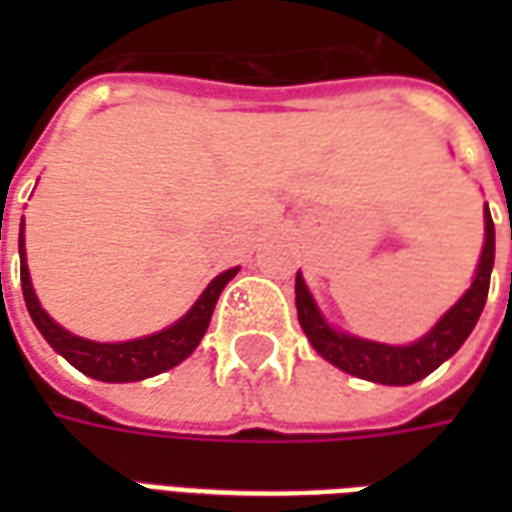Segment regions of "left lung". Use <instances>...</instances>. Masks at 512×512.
<instances>
[{"label":"left lung","mask_w":512,"mask_h":512,"mask_svg":"<svg viewBox=\"0 0 512 512\" xmlns=\"http://www.w3.org/2000/svg\"><path fill=\"white\" fill-rule=\"evenodd\" d=\"M491 268H494V219L485 205V246L477 274H474L472 288L463 293L461 299L452 304L450 310L441 315V321L430 329L425 337H419L411 345H384L373 340H362L354 334H345L332 329L323 321L321 310L315 307V299L304 285L301 274H296V310L299 323L312 348L340 367L345 373L356 378H365L373 384L406 386L430 376L439 365H444L472 334L477 318L488 299V285H491Z\"/></svg>","instance_id":"8db88e82"}]
</instances>
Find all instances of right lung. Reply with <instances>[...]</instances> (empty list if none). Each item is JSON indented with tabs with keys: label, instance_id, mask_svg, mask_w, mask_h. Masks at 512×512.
<instances>
[{
	"label": "right lung",
	"instance_id": "right-lung-1",
	"mask_svg": "<svg viewBox=\"0 0 512 512\" xmlns=\"http://www.w3.org/2000/svg\"><path fill=\"white\" fill-rule=\"evenodd\" d=\"M18 255H21V290H24V301H27V310L35 326H38V332L79 373L95 378V381H106V384L142 381V378L158 376L169 367L180 365L200 345L202 334L211 323L219 293L238 274V268H230V271L219 274L208 288L202 290V296L194 301V307L180 321L167 326L164 332L147 334V337L128 340V343H93V340H84V337L65 332L60 323L51 321L49 312L40 307L38 296L32 290V279H29L24 222H21V233H18Z\"/></svg>",
	"mask_w": 512,
	"mask_h": 512
}]
</instances>
